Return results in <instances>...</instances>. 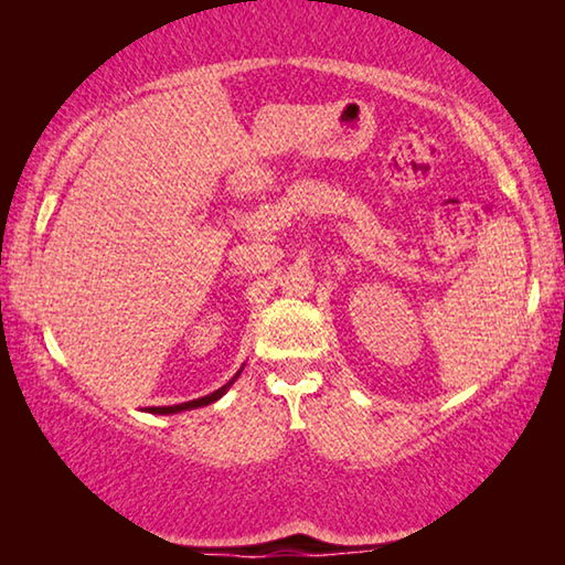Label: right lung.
I'll use <instances>...</instances> for the list:
<instances>
[{
	"instance_id": "obj_1",
	"label": "right lung",
	"mask_w": 565,
	"mask_h": 565,
	"mask_svg": "<svg viewBox=\"0 0 565 565\" xmlns=\"http://www.w3.org/2000/svg\"><path fill=\"white\" fill-rule=\"evenodd\" d=\"M236 379V376H234ZM232 386V381H228L226 386H222V388H216L214 394H209V396H202V398H194V401H186V404H177V406H151L149 408V414H177V411H186V408H199V406H209V404H214L216 398H222L224 396V391Z\"/></svg>"
}]
</instances>
